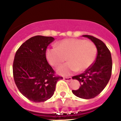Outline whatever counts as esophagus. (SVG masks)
Segmentation results:
<instances>
[{
	"mask_svg": "<svg viewBox=\"0 0 121 121\" xmlns=\"http://www.w3.org/2000/svg\"><path fill=\"white\" fill-rule=\"evenodd\" d=\"M63 80L67 82H70L72 80V77H63Z\"/></svg>",
	"mask_w": 121,
	"mask_h": 121,
	"instance_id": "esophagus-1",
	"label": "esophagus"
}]
</instances>
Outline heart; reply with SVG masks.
Instances as JSON below:
<instances>
[{"instance_id":"heart-1","label":"heart","mask_w":121,"mask_h":121,"mask_svg":"<svg viewBox=\"0 0 121 121\" xmlns=\"http://www.w3.org/2000/svg\"><path fill=\"white\" fill-rule=\"evenodd\" d=\"M96 56L97 48L93 42L78 38L61 40L58 43L57 48H48L46 51L48 61L55 67L61 65L67 58L68 62L57 70L62 75L87 70L93 64Z\"/></svg>"}]
</instances>
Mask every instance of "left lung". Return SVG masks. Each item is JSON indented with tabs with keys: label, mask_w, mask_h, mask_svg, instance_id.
Returning <instances> with one entry per match:
<instances>
[{
	"label": "left lung",
	"mask_w": 121,
	"mask_h": 121,
	"mask_svg": "<svg viewBox=\"0 0 121 121\" xmlns=\"http://www.w3.org/2000/svg\"><path fill=\"white\" fill-rule=\"evenodd\" d=\"M90 39L97 49L95 60L90 68L82 74L74 76L73 79L79 81L81 86L77 90H72L78 97L89 99L95 97L104 89L111 78L112 62L111 52L104 43L90 35H83Z\"/></svg>",
	"instance_id": "left-lung-1"
}]
</instances>
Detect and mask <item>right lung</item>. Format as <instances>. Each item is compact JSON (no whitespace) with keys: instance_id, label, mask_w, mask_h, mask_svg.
Masks as SVG:
<instances>
[{"instance_id":"obj_1","label":"right lung","mask_w":121,"mask_h":121,"mask_svg":"<svg viewBox=\"0 0 121 121\" xmlns=\"http://www.w3.org/2000/svg\"><path fill=\"white\" fill-rule=\"evenodd\" d=\"M55 39L36 36L26 41L16 51L13 76L20 92L29 100L41 102L53 96L56 84L63 78L55 72L46 58V51Z\"/></svg>"}]
</instances>
